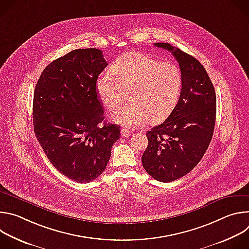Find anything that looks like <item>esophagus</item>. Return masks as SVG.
Returning a JSON list of instances; mask_svg holds the SVG:
<instances>
[{
    "mask_svg": "<svg viewBox=\"0 0 249 249\" xmlns=\"http://www.w3.org/2000/svg\"><path fill=\"white\" fill-rule=\"evenodd\" d=\"M121 135H122V137L127 138V137H129L131 135V131L126 129V128H123V129H121Z\"/></svg>",
    "mask_w": 249,
    "mask_h": 249,
    "instance_id": "34e87169",
    "label": "esophagus"
}]
</instances>
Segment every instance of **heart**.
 <instances>
[{
	"label": "heart",
	"instance_id": "obj_1",
	"mask_svg": "<svg viewBox=\"0 0 249 249\" xmlns=\"http://www.w3.org/2000/svg\"><path fill=\"white\" fill-rule=\"evenodd\" d=\"M111 73L102 74L96 90L106 108L114 111L127 97L130 100L111 117L126 127L159 122L173 109L181 89L179 69L169 62H159L145 54L129 52L111 66Z\"/></svg>",
	"mask_w": 249,
	"mask_h": 249
}]
</instances>
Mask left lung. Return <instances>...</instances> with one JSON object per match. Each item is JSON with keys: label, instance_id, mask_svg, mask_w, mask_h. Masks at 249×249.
Instances as JSON below:
<instances>
[{"label": "left lung", "instance_id": "8db88e82", "mask_svg": "<svg viewBox=\"0 0 249 249\" xmlns=\"http://www.w3.org/2000/svg\"><path fill=\"white\" fill-rule=\"evenodd\" d=\"M172 53L181 71V92L163 123L146 133L149 144L142 157L154 179L170 182L190 172L206 153L214 133L217 100L203 65L168 43H155Z\"/></svg>", "mask_w": 249, "mask_h": 249}]
</instances>
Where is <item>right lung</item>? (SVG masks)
<instances>
[{
	"label": "right lung",
	"instance_id": "obj_1",
	"mask_svg": "<svg viewBox=\"0 0 249 249\" xmlns=\"http://www.w3.org/2000/svg\"><path fill=\"white\" fill-rule=\"evenodd\" d=\"M106 66L99 49L73 50L43 70L34 90L35 136L54 167L79 183L104 171L120 137V126L104 121L96 90Z\"/></svg>",
	"mask_w": 249,
	"mask_h": 249
}]
</instances>
